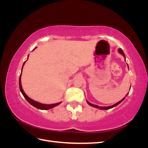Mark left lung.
<instances>
[{
    "label": "left lung",
    "instance_id": "left-lung-1",
    "mask_svg": "<svg viewBox=\"0 0 148 148\" xmlns=\"http://www.w3.org/2000/svg\"><path fill=\"white\" fill-rule=\"evenodd\" d=\"M118 52L120 53V54H122L124 57H125V53H123V51H122V49H121L120 48V49H118ZM129 69V68H128ZM128 95V93H127V95H126V96ZM125 97H123V99L121 100V101H120L119 102H117V103H115V104H114V105H112V106H108V107H102V106H97V105H95V104H91V103H90L89 102H88V101H86V102H87V103L89 105V106H92V107H95V108H97V109H101V110H107V109H112V108H113V107H115V106H117V105H119L120 103H121L122 102L124 99H125Z\"/></svg>",
    "mask_w": 148,
    "mask_h": 148
}]
</instances>
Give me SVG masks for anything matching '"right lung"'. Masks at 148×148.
<instances>
[{
    "instance_id": "1",
    "label": "right lung",
    "mask_w": 148,
    "mask_h": 148,
    "mask_svg": "<svg viewBox=\"0 0 148 148\" xmlns=\"http://www.w3.org/2000/svg\"><path fill=\"white\" fill-rule=\"evenodd\" d=\"M36 48L35 47L33 51L34 50V49ZM28 57H29V55L28 56V59L27 60H26L24 63H23V66H22V69H21V74H20V78H19V87H20V91L21 92L22 95H23V96L25 97V99H26V101H27L30 104H31L32 106H33L34 107H35L36 108H37L38 109H41V110H48V109H52V108H53V107H55L57 106H59V104H60L62 102H58V103H56V104H42V103H40L39 102H37L36 101H34L33 99H31L30 97H29L27 95H26L25 92H24L23 88H22V86H21V73H22V70H23V66L25 64V62L28 60Z\"/></svg>"
}]
</instances>
